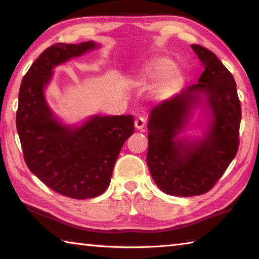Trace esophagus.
I'll return each mask as SVG.
<instances>
[{"label": "esophagus", "instance_id": "obj_1", "mask_svg": "<svg viewBox=\"0 0 259 259\" xmlns=\"http://www.w3.org/2000/svg\"><path fill=\"white\" fill-rule=\"evenodd\" d=\"M145 119L142 117H139L138 119H136V121H134V126H136L137 130H142L145 127Z\"/></svg>", "mask_w": 259, "mask_h": 259}]
</instances>
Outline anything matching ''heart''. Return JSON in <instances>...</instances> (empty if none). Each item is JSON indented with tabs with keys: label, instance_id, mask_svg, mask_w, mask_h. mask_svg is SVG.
<instances>
[{
	"label": "heart",
	"instance_id": "heart-1",
	"mask_svg": "<svg viewBox=\"0 0 259 259\" xmlns=\"http://www.w3.org/2000/svg\"><path fill=\"white\" fill-rule=\"evenodd\" d=\"M130 80L137 86H149L157 81L155 96L159 99L170 97L182 85L185 73L170 58L160 56L142 67L134 70Z\"/></svg>",
	"mask_w": 259,
	"mask_h": 259
}]
</instances>
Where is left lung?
<instances>
[{
	"mask_svg": "<svg viewBox=\"0 0 259 259\" xmlns=\"http://www.w3.org/2000/svg\"><path fill=\"white\" fill-rule=\"evenodd\" d=\"M192 49L204 64L197 84L153 107L147 125L146 160L155 185L185 197L209 192L223 175L237 153L241 123L232 74L210 50ZM189 129L200 133L190 136Z\"/></svg>",
	"mask_w": 259,
	"mask_h": 259,
	"instance_id": "obj_1",
	"label": "left lung"
}]
</instances>
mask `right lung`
<instances>
[{
    "instance_id": "add662e5",
    "label": "right lung",
    "mask_w": 259,
    "mask_h": 259,
    "mask_svg": "<svg viewBox=\"0 0 259 259\" xmlns=\"http://www.w3.org/2000/svg\"><path fill=\"white\" fill-rule=\"evenodd\" d=\"M100 47L93 40L54 44L32 63L18 93L16 127L25 163L49 188L77 200L99 196L110 186L122 145L134 133V119L93 114L65 123L48 104L46 90L56 66Z\"/></svg>"
}]
</instances>
